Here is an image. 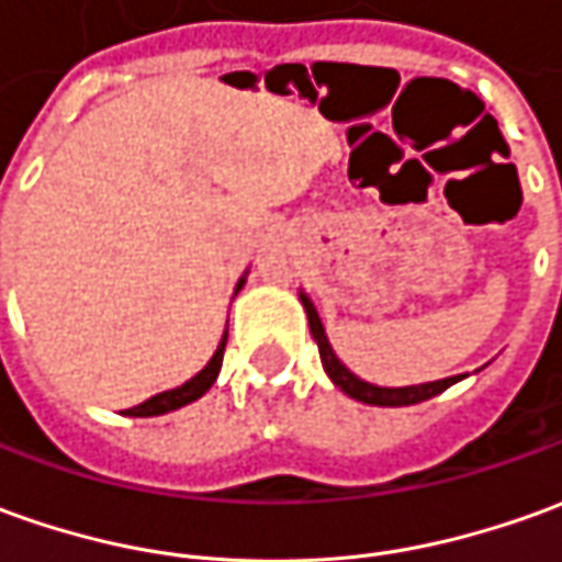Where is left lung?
Listing matches in <instances>:
<instances>
[{
  "instance_id": "obj_1",
  "label": "left lung",
  "mask_w": 562,
  "mask_h": 562,
  "mask_svg": "<svg viewBox=\"0 0 562 562\" xmlns=\"http://www.w3.org/2000/svg\"><path fill=\"white\" fill-rule=\"evenodd\" d=\"M300 303H303L305 315H308V327H312V339L318 342L321 351V363H324V373L330 376V382L339 389V392H346L348 397H355V401H361V404L370 406H409V404H422V401H428V397H435V394L447 392L450 385L456 382H462V376H447V379H435V382H422V385H401V389H385V385H373V382H363L361 376H355L351 370H348L346 363L336 358V351H333L330 339H327V330H324V324L318 318V308L315 303L305 296V290H300Z\"/></svg>"
}]
</instances>
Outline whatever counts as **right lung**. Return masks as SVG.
<instances>
[{
  "instance_id": "right-lung-1",
  "label": "right lung",
  "mask_w": 562,
  "mask_h": 562,
  "mask_svg": "<svg viewBox=\"0 0 562 562\" xmlns=\"http://www.w3.org/2000/svg\"><path fill=\"white\" fill-rule=\"evenodd\" d=\"M244 281H247V272L238 278L235 293L244 288ZM226 336H229V333H223V339H220V346H216L214 358L207 361V367H204V370H199V373H195L192 379H186L183 385H177V389H168V392L156 394V397H149V401H143V404L131 406V409H125V416H140V419H146V416H165V413H170V409H180V406L199 401L201 394L207 392V389H211V385L216 382V376H220V367H223V351H226Z\"/></svg>"
}]
</instances>
